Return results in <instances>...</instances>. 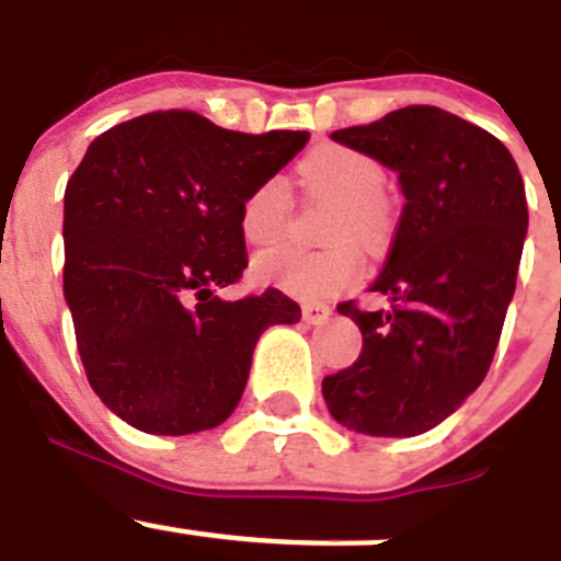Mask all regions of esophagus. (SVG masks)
Wrapping results in <instances>:
<instances>
[{"label": "esophagus", "mask_w": 561, "mask_h": 561, "mask_svg": "<svg viewBox=\"0 0 561 561\" xmlns=\"http://www.w3.org/2000/svg\"><path fill=\"white\" fill-rule=\"evenodd\" d=\"M332 316V310L327 305H305L301 307V318L307 324H327Z\"/></svg>", "instance_id": "1"}]
</instances>
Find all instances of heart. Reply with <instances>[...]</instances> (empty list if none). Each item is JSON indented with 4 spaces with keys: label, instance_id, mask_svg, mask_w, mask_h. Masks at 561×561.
Segmentation results:
<instances>
[{
    "label": "heart",
    "instance_id": "b5f03b06",
    "mask_svg": "<svg viewBox=\"0 0 561 561\" xmlns=\"http://www.w3.org/2000/svg\"><path fill=\"white\" fill-rule=\"evenodd\" d=\"M299 175L312 195L337 204V215L330 226V240L335 245L324 251L287 245L262 251L254 262V274L256 279L301 301H324L346 290L363 274V251L351 240L352 236L368 249H382L391 237V215L380 198L386 190V173L360 150L324 145L301 161ZM287 211V181L279 175L262 179L251 186L240 206V231L249 243L274 245L285 234Z\"/></svg>",
    "mask_w": 561,
    "mask_h": 561
}]
</instances>
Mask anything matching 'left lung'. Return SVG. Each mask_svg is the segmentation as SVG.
Wrapping results in <instances>:
<instances>
[{"label": "left lung", "mask_w": 561, "mask_h": 561, "mask_svg": "<svg viewBox=\"0 0 561 561\" xmlns=\"http://www.w3.org/2000/svg\"><path fill=\"white\" fill-rule=\"evenodd\" d=\"M330 139L397 173L405 206L368 287L388 307L337 305L360 327L363 350L321 391L350 431L419 436L486 377L526 243V186L501 139L433 105H408Z\"/></svg>", "instance_id": "8db88e82"}]
</instances>
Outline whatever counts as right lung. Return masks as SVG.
I'll return each mask as SVG.
<instances>
[{
	"label": "right lung",
	"instance_id": "add662e5",
	"mask_svg": "<svg viewBox=\"0 0 561 561\" xmlns=\"http://www.w3.org/2000/svg\"><path fill=\"white\" fill-rule=\"evenodd\" d=\"M307 139L156 111L85 150L64 193V296L94 393L136 431L218 427L243 397L262 332L301 318L276 287L237 301L218 290L249 265L243 198Z\"/></svg>",
	"mask_w": 561,
	"mask_h": 561
}]
</instances>
